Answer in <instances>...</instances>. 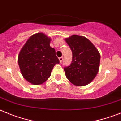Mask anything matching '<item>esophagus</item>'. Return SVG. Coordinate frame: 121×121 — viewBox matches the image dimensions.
Instances as JSON below:
<instances>
[{
  "instance_id": "34e87169",
  "label": "esophagus",
  "mask_w": 121,
  "mask_h": 121,
  "mask_svg": "<svg viewBox=\"0 0 121 121\" xmlns=\"http://www.w3.org/2000/svg\"><path fill=\"white\" fill-rule=\"evenodd\" d=\"M63 56H61V57H60L59 60H60V63H62V61H63Z\"/></svg>"
}]
</instances>
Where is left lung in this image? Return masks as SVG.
I'll use <instances>...</instances> for the list:
<instances>
[{
  "label": "left lung",
  "mask_w": 121,
  "mask_h": 121,
  "mask_svg": "<svg viewBox=\"0 0 121 121\" xmlns=\"http://www.w3.org/2000/svg\"><path fill=\"white\" fill-rule=\"evenodd\" d=\"M72 52V61L64 70L67 79L77 86L92 82L97 75L100 63V54L86 37L73 35L65 39Z\"/></svg>",
  "instance_id": "8db88e82"
}]
</instances>
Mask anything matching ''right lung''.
Masks as SVG:
<instances>
[{
  "mask_svg": "<svg viewBox=\"0 0 121 121\" xmlns=\"http://www.w3.org/2000/svg\"><path fill=\"white\" fill-rule=\"evenodd\" d=\"M51 38L40 32L27 40L18 56V63L23 78L34 85L45 82L53 67L60 63L55 50L50 46Z\"/></svg>",
  "mask_w": 121,
  "mask_h": 121,
  "instance_id": "obj_1",
  "label": "right lung"
}]
</instances>
